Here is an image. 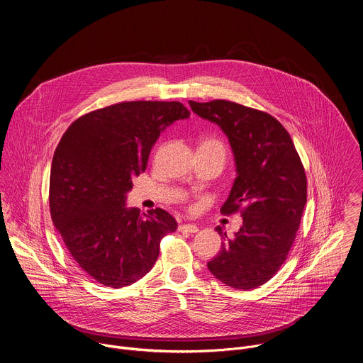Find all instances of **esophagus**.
I'll return each instance as SVG.
<instances>
[{"instance_id": "esophagus-1", "label": "esophagus", "mask_w": 363, "mask_h": 363, "mask_svg": "<svg viewBox=\"0 0 363 363\" xmlns=\"http://www.w3.org/2000/svg\"><path fill=\"white\" fill-rule=\"evenodd\" d=\"M178 230H179L181 233H191V234H194V233L198 231V227H196L195 224H181V225L178 227Z\"/></svg>"}]
</instances>
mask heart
<instances>
[{
  "label": "heart",
  "mask_w": 363,
  "mask_h": 363,
  "mask_svg": "<svg viewBox=\"0 0 363 363\" xmlns=\"http://www.w3.org/2000/svg\"><path fill=\"white\" fill-rule=\"evenodd\" d=\"M201 146H208V147H213V149L218 150V152L223 155V157L225 158V145H224L221 140H218V139L208 138V139H205V140L201 143Z\"/></svg>",
  "instance_id": "b5f03b06"
}]
</instances>
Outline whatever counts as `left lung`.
Returning a JSON list of instances; mask_svg holds the SVG:
<instances>
[{"label":"left lung","instance_id":"obj_1","mask_svg":"<svg viewBox=\"0 0 363 363\" xmlns=\"http://www.w3.org/2000/svg\"><path fill=\"white\" fill-rule=\"evenodd\" d=\"M189 106L230 140L237 178L221 213L242 217L234 237L216 228L224 242L206 266L230 287L255 289L279 272L296 238L307 201L303 164L289 132L272 115L230 100H189Z\"/></svg>","mask_w":363,"mask_h":363}]
</instances>
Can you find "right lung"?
Returning a JSON list of instances; mask_svg holds the SVG:
<instances>
[{
    "instance_id": "1",
    "label": "right lung",
    "mask_w": 363,
    "mask_h": 363,
    "mask_svg": "<svg viewBox=\"0 0 363 363\" xmlns=\"http://www.w3.org/2000/svg\"><path fill=\"white\" fill-rule=\"evenodd\" d=\"M179 101H122L76 119L62 136L50 172V213L77 266L97 283L125 287L157 262L162 237L177 230L162 208L125 205L152 146L175 121Z\"/></svg>"
}]
</instances>
